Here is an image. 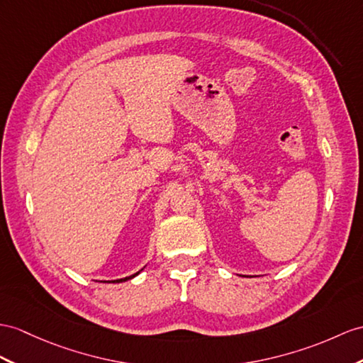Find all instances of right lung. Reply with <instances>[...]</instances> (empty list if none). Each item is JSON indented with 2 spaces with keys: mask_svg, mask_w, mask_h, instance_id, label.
<instances>
[{
  "mask_svg": "<svg viewBox=\"0 0 363 363\" xmlns=\"http://www.w3.org/2000/svg\"><path fill=\"white\" fill-rule=\"evenodd\" d=\"M138 274H140V271H138V272H135V274H132V276H129V277H125V279H118V280H112V284H120V281H126V280H129V279H132V277L138 276Z\"/></svg>",
  "mask_w": 363,
  "mask_h": 363,
  "instance_id": "right-lung-1",
  "label": "right lung"
}]
</instances>
